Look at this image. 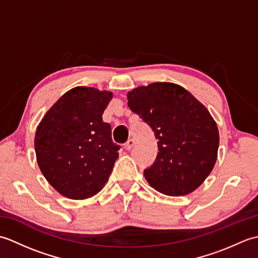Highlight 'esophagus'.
Wrapping results in <instances>:
<instances>
[{"label":"esophagus","instance_id":"obj_1","mask_svg":"<svg viewBox=\"0 0 258 258\" xmlns=\"http://www.w3.org/2000/svg\"><path fill=\"white\" fill-rule=\"evenodd\" d=\"M135 145V141L133 140V139H130L127 142H126V144H125V149L127 150V151H131L133 149V146Z\"/></svg>","mask_w":258,"mask_h":258}]
</instances>
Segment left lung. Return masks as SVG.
<instances>
[{"mask_svg": "<svg viewBox=\"0 0 258 258\" xmlns=\"http://www.w3.org/2000/svg\"><path fill=\"white\" fill-rule=\"evenodd\" d=\"M127 98L157 140L156 160L144 169L147 182L169 196L195 190L215 165L220 144L207 108L182 86L165 82L138 87Z\"/></svg>", "mask_w": 258, "mask_h": 258, "instance_id": "1", "label": "left lung"}]
</instances>
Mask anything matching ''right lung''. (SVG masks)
Returning <instances> with one entry per match:
<instances>
[{
  "label": "right lung",
  "mask_w": 258,
  "mask_h": 258,
  "mask_svg": "<svg viewBox=\"0 0 258 258\" xmlns=\"http://www.w3.org/2000/svg\"><path fill=\"white\" fill-rule=\"evenodd\" d=\"M112 93L79 86L67 92L37 126V164L54 188L72 200L98 193L118 158L111 125L102 115Z\"/></svg>",
  "instance_id": "obj_1"
}]
</instances>
